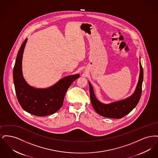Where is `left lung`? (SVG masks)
<instances>
[{
  "mask_svg": "<svg viewBox=\"0 0 158 158\" xmlns=\"http://www.w3.org/2000/svg\"><path fill=\"white\" fill-rule=\"evenodd\" d=\"M143 81V70L140 61V75L135 92L128 98L105 104L99 102L96 98L93 88L89 82L91 104L98 114L111 118H121L131 112L137 105L142 95Z\"/></svg>",
  "mask_w": 158,
  "mask_h": 158,
  "instance_id": "8db88e82",
  "label": "left lung"
}]
</instances>
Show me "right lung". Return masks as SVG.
Here are the masks:
<instances>
[{
    "label": "right lung",
    "instance_id": "add662e5",
    "mask_svg": "<svg viewBox=\"0 0 158 158\" xmlns=\"http://www.w3.org/2000/svg\"><path fill=\"white\" fill-rule=\"evenodd\" d=\"M27 41V38L18 51L13 70L18 101L25 111L32 115L43 117L53 114L61 107L68 88L80 76L79 74L68 76L52 86L45 89L31 86L25 81L22 71L23 53Z\"/></svg>",
    "mask_w": 158,
    "mask_h": 158
}]
</instances>
